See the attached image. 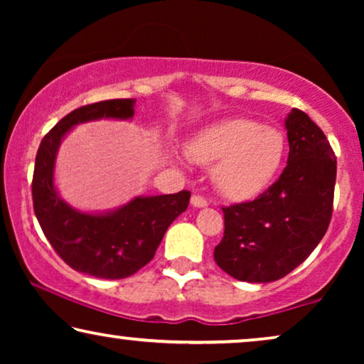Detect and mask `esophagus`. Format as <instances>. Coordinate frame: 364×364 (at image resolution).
Returning <instances> with one entry per match:
<instances>
[{"mask_svg":"<svg viewBox=\"0 0 364 364\" xmlns=\"http://www.w3.org/2000/svg\"><path fill=\"white\" fill-rule=\"evenodd\" d=\"M191 203H192L193 207H197V208H202V207H207L208 205V202L203 197H200V196H192Z\"/></svg>","mask_w":364,"mask_h":364,"instance_id":"esophagus-1","label":"esophagus"}]
</instances>
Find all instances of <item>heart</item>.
<instances>
[{
	"label": "heart",
	"mask_w": 364,
	"mask_h": 364,
	"mask_svg": "<svg viewBox=\"0 0 364 364\" xmlns=\"http://www.w3.org/2000/svg\"><path fill=\"white\" fill-rule=\"evenodd\" d=\"M285 136L252 119H228L203 129L188 142L192 161L213 166L212 178L225 197L248 198L263 191L285 157Z\"/></svg>",
	"instance_id": "1"
}]
</instances>
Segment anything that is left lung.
Here are the masks:
<instances>
[{
    "label": "left lung",
    "mask_w": 364,
    "mask_h": 364,
    "mask_svg": "<svg viewBox=\"0 0 364 364\" xmlns=\"http://www.w3.org/2000/svg\"><path fill=\"white\" fill-rule=\"evenodd\" d=\"M287 167L255 200L222 207L225 230L217 265L240 282L280 280L305 262L328 230L336 157L320 127L300 109L287 121Z\"/></svg>",
    "instance_id": "obj_1"
}]
</instances>
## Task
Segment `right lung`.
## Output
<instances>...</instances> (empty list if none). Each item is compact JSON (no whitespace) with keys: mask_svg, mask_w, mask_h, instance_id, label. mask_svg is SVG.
<instances>
[{"mask_svg":"<svg viewBox=\"0 0 364 364\" xmlns=\"http://www.w3.org/2000/svg\"><path fill=\"white\" fill-rule=\"evenodd\" d=\"M136 99H109L74 109L43 137L33 173V207L44 235L59 257L86 275L119 280L146 267L168 225L187 210L191 192L136 197L109 213H82L54 188V162L61 139L76 124L96 119H131Z\"/></svg>","mask_w":364,"mask_h":364,"instance_id":"add662e5","label":"right lung"}]
</instances>
